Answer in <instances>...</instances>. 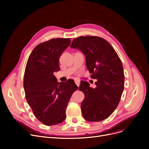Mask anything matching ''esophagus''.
<instances>
[{
  "mask_svg": "<svg viewBox=\"0 0 149 149\" xmlns=\"http://www.w3.org/2000/svg\"><path fill=\"white\" fill-rule=\"evenodd\" d=\"M75 83L76 85L77 86H78V87H79V86H80V81H79V80H75Z\"/></svg>",
  "mask_w": 149,
  "mask_h": 149,
  "instance_id": "esophagus-1",
  "label": "esophagus"
}]
</instances>
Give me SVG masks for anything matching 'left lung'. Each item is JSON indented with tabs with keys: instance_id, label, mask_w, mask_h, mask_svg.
Segmentation results:
<instances>
[{
	"instance_id": "1",
	"label": "left lung",
	"mask_w": 149,
	"mask_h": 149,
	"mask_svg": "<svg viewBox=\"0 0 149 149\" xmlns=\"http://www.w3.org/2000/svg\"><path fill=\"white\" fill-rule=\"evenodd\" d=\"M70 47L84 54L91 77L97 80L95 88L80 81L79 89L84 94L81 104L83 118L88 121H103L113 112L122 95L124 75L121 61L111 44L99 37H79Z\"/></svg>"
}]
</instances>
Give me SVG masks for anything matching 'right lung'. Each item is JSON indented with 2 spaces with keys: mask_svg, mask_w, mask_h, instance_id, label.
Returning <instances> with one entry per match:
<instances>
[{
  "mask_svg": "<svg viewBox=\"0 0 149 149\" xmlns=\"http://www.w3.org/2000/svg\"><path fill=\"white\" fill-rule=\"evenodd\" d=\"M70 38H52L35 47L28 58L23 88L29 106L36 118L46 126L66 118V109L78 87L74 80L58 82L53 74L59 71L58 60Z\"/></svg>",
  "mask_w": 149,
  "mask_h": 149,
  "instance_id": "1",
  "label": "right lung"
}]
</instances>
